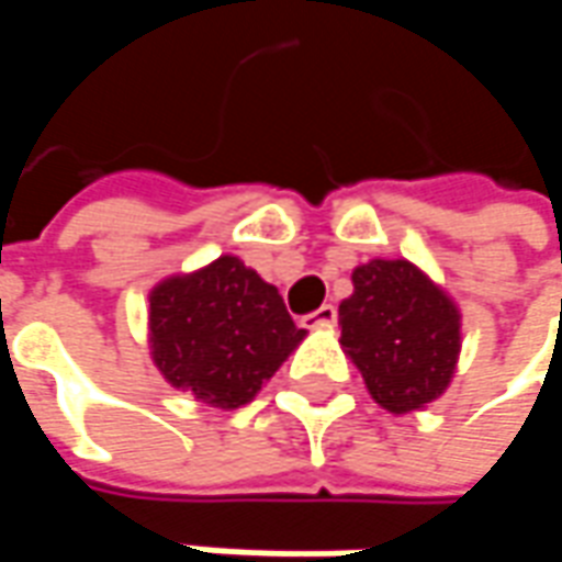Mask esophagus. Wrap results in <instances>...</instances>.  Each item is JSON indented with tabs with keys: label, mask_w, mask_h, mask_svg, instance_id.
Masks as SVG:
<instances>
[{
	"label": "esophagus",
	"mask_w": 562,
	"mask_h": 562,
	"mask_svg": "<svg viewBox=\"0 0 562 562\" xmlns=\"http://www.w3.org/2000/svg\"><path fill=\"white\" fill-rule=\"evenodd\" d=\"M335 318H337V310L331 306V303H325V306H318L315 313L303 315V318H300V325H303V328H331V325H335Z\"/></svg>",
	"instance_id": "1"
}]
</instances>
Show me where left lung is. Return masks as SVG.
Instances as JSON below:
<instances>
[{
  "label": "left lung",
  "instance_id": "obj_1",
  "mask_svg": "<svg viewBox=\"0 0 562 562\" xmlns=\"http://www.w3.org/2000/svg\"><path fill=\"white\" fill-rule=\"evenodd\" d=\"M340 347L387 413L425 409L450 387L463 347L453 296L409 259H369L337 310Z\"/></svg>",
  "mask_w": 562,
  "mask_h": 562
}]
</instances>
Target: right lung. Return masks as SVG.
Returning a JSON list of instances; mask_svg holds the SVG:
<instances>
[{"label":"right lung","mask_w":562,"mask_h":562,"mask_svg":"<svg viewBox=\"0 0 562 562\" xmlns=\"http://www.w3.org/2000/svg\"><path fill=\"white\" fill-rule=\"evenodd\" d=\"M306 337L274 284L237 256L171 274L149 291V357L162 378L215 409L262 391Z\"/></svg>","instance_id":"obj_1"}]
</instances>
